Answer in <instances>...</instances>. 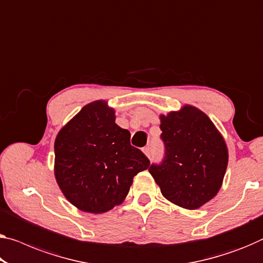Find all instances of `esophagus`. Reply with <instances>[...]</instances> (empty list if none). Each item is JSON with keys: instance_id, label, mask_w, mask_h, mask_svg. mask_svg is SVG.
<instances>
[{"instance_id": "esophagus-1", "label": "esophagus", "mask_w": 263, "mask_h": 263, "mask_svg": "<svg viewBox=\"0 0 263 263\" xmlns=\"http://www.w3.org/2000/svg\"><path fill=\"white\" fill-rule=\"evenodd\" d=\"M142 151H143V153H144V154H145V155H147L148 157H149V156H151V147H144V148L142 149Z\"/></svg>"}]
</instances>
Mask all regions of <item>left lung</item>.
Instances as JSON below:
<instances>
[{
	"mask_svg": "<svg viewBox=\"0 0 263 263\" xmlns=\"http://www.w3.org/2000/svg\"><path fill=\"white\" fill-rule=\"evenodd\" d=\"M164 156L149 173L173 203L197 209L221 188L228 163L223 137L203 111L192 106L161 115Z\"/></svg>",
	"mask_w": 263,
	"mask_h": 263,
	"instance_id": "obj_1",
	"label": "left lung"
}]
</instances>
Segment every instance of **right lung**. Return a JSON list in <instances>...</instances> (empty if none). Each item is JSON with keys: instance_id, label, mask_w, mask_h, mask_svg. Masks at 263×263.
I'll return each instance as SVG.
<instances>
[{"instance_id": "right-lung-1", "label": "right lung", "mask_w": 263, "mask_h": 263, "mask_svg": "<svg viewBox=\"0 0 263 263\" xmlns=\"http://www.w3.org/2000/svg\"><path fill=\"white\" fill-rule=\"evenodd\" d=\"M149 164L104 101L84 106L55 140L56 181L68 201L87 213L122 203L134 176Z\"/></svg>"}]
</instances>
